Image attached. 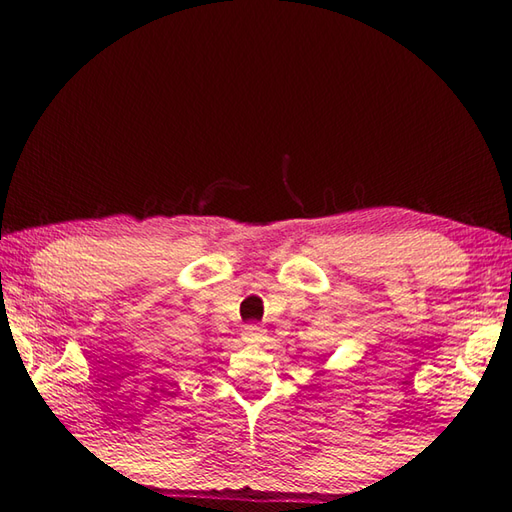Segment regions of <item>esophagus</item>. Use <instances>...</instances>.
I'll use <instances>...</instances> for the list:
<instances>
[{
  "instance_id": "1",
  "label": "esophagus",
  "mask_w": 512,
  "mask_h": 512,
  "mask_svg": "<svg viewBox=\"0 0 512 512\" xmlns=\"http://www.w3.org/2000/svg\"><path fill=\"white\" fill-rule=\"evenodd\" d=\"M242 341L246 345H259L264 343V332L257 328V325H246L244 332H242Z\"/></svg>"
}]
</instances>
